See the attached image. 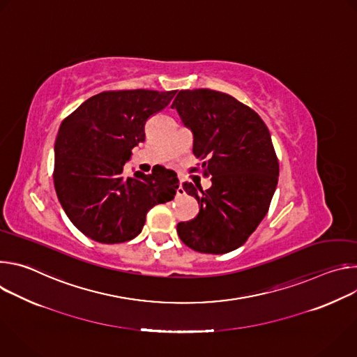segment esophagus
<instances>
[{
  "label": "esophagus",
  "instance_id": "1",
  "mask_svg": "<svg viewBox=\"0 0 357 357\" xmlns=\"http://www.w3.org/2000/svg\"><path fill=\"white\" fill-rule=\"evenodd\" d=\"M176 193H178V196H183V195H185V190H183V186H182V183L179 185V188H178Z\"/></svg>",
  "mask_w": 357,
  "mask_h": 357
}]
</instances>
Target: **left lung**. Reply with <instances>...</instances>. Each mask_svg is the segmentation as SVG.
<instances>
[{"label": "left lung", "instance_id": "left-lung-1", "mask_svg": "<svg viewBox=\"0 0 357 357\" xmlns=\"http://www.w3.org/2000/svg\"><path fill=\"white\" fill-rule=\"evenodd\" d=\"M193 134V154L212 186L183 183L199 203V213L176 231L195 251L223 254L243 245L268 212L280 165L261 117L230 94L181 90L171 106Z\"/></svg>", "mask_w": 357, "mask_h": 357}]
</instances>
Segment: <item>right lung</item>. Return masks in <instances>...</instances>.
Returning a JSON list of instances; mask_svg holds the SVG:
<instances>
[{
  "label": "right lung",
  "instance_id": "right-lung-1",
  "mask_svg": "<svg viewBox=\"0 0 357 357\" xmlns=\"http://www.w3.org/2000/svg\"><path fill=\"white\" fill-rule=\"evenodd\" d=\"M176 90L98 93L68 116L55 142L54 182L70 222L89 238L116 244L138 236L145 216L174 199L179 181L160 168L123 175L131 149L145 141L146 120L165 109Z\"/></svg>",
  "mask_w": 357,
  "mask_h": 357
}]
</instances>
